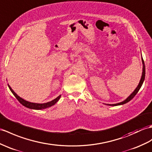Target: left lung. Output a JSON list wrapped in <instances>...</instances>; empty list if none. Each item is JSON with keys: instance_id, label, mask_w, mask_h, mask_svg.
Returning a JSON list of instances; mask_svg holds the SVG:
<instances>
[{"instance_id": "8db88e82", "label": "left lung", "mask_w": 152, "mask_h": 152, "mask_svg": "<svg viewBox=\"0 0 152 152\" xmlns=\"http://www.w3.org/2000/svg\"><path fill=\"white\" fill-rule=\"evenodd\" d=\"M142 64H143V69H142V77H141V79L140 80V82L138 85V86H137V87L135 89V90L133 91V92L132 93V94L130 95V96H129L128 98H126V99L123 101L122 102H120V103H118V104H107L109 105H113V106H116V105H122V104H126L127 102H129L130 100H131L132 99H133V98L135 96L136 94L139 92V89H140L141 86H142V85L143 83V82L144 80V78H145V65H144V60L142 58Z\"/></svg>"}]
</instances>
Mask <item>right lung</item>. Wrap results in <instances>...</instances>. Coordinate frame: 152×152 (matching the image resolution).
I'll return each mask as SVG.
<instances>
[{
    "label": "right lung",
    "instance_id": "add662e5",
    "mask_svg": "<svg viewBox=\"0 0 152 152\" xmlns=\"http://www.w3.org/2000/svg\"><path fill=\"white\" fill-rule=\"evenodd\" d=\"M8 87L10 88V91H12V93H13V94L14 96H15V98L17 99L20 103L23 105L24 106H25L28 108H30V109H45V108H47L52 106V105H54L56 102H57L59 100L60 97H61V95H59V96H58L56 98H55L54 100H53L50 102H48L47 103H44V104H36V103H31V102H27L26 100H23V98H21L20 97H19L18 95H17L14 91L12 90V89L11 88L9 85H8Z\"/></svg>",
    "mask_w": 152,
    "mask_h": 152
}]
</instances>
